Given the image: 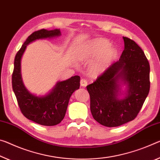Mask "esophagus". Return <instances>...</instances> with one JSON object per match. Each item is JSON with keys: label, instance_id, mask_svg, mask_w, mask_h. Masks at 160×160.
I'll use <instances>...</instances> for the list:
<instances>
[{"label": "esophagus", "instance_id": "esophagus-1", "mask_svg": "<svg viewBox=\"0 0 160 160\" xmlns=\"http://www.w3.org/2000/svg\"><path fill=\"white\" fill-rule=\"evenodd\" d=\"M88 85V81L85 79H81L80 80V86L81 87H86Z\"/></svg>", "mask_w": 160, "mask_h": 160}]
</instances>
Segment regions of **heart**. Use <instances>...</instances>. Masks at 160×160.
I'll return each mask as SVG.
<instances>
[{"label": "heart", "instance_id": "obj_1", "mask_svg": "<svg viewBox=\"0 0 160 160\" xmlns=\"http://www.w3.org/2000/svg\"><path fill=\"white\" fill-rule=\"evenodd\" d=\"M110 42L105 38H96L91 40L80 50L82 60H92L90 69L93 75L102 72L110 66L117 55L115 48L110 46Z\"/></svg>", "mask_w": 160, "mask_h": 160}]
</instances>
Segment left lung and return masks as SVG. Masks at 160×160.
<instances>
[{"instance_id":"obj_1","label":"left lung","mask_w":160,"mask_h":160,"mask_svg":"<svg viewBox=\"0 0 160 160\" xmlns=\"http://www.w3.org/2000/svg\"><path fill=\"white\" fill-rule=\"evenodd\" d=\"M125 49L118 61L112 63L92 84L87 86L90 111L101 125L113 128L133 120L140 111L150 88L149 64L143 50L123 37ZM128 85V95L118 99V80Z\"/></svg>"}]
</instances>
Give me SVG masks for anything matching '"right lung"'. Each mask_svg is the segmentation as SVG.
<instances>
[{"label":"right lung","instance_id":"add662e5","mask_svg":"<svg viewBox=\"0 0 160 160\" xmlns=\"http://www.w3.org/2000/svg\"><path fill=\"white\" fill-rule=\"evenodd\" d=\"M60 35V29H41L29 35L16 53L12 74V87L18 104L25 118L45 126L56 125L61 122L66 112L71 95L79 89L80 77L78 75L58 82L54 89L43 97H37L30 93L22 83L21 74V59L27 45L38 39Z\"/></svg>","mask_w":160,"mask_h":160}]
</instances>
